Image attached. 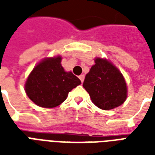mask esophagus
Returning a JSON list of instances; mask_svg holds the SVG:
<instances>
[{"label":"esophagus","mask_w":155,"mask_h":155,"mask_svg":"<svg viewBox=\"0 0 155 155\" xmlns=\"http://www.w3.org/2000/svg\"><path fill=\"white\" fill-rule=\"evenodd\" d=\"M79 78H80V80H81V83H83V81H84V74H81V75L79 76Z\"/></svg>","instance_id":"34e87169"}]
</instances>
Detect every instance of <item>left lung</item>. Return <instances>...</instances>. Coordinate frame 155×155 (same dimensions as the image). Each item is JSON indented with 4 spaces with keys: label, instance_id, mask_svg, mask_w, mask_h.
<instances>
[{
    "label": "left lung",
    "instance_id": "left-lung-1",
    "mask_svg": "<svg viewBox=\"0 0 155 155\" xmlns=\"http://www.w3.org/2000/svg\"><path fill=\"white\" fill-rule=\"evenodd\" d=\"M83 87L97 107L109 110L123 104L127 97L125 81L120 71L106 60L98 58L85 75Z\"/></svg>",
    "mask_w": 155,
    "mask_h": 155
}]
</instances>
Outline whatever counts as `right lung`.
Segmentation results:
<instances>
[{
	"mask_svg": "<svg viewBox=\"0 0 155 155\" xmlns=\"http://www.w3.org/2000/svg\"><path fill=\"white\" fill-rule=\"evenodd\" d=\"M61 57L45 59L35 66L25 83V92L35 104L53 108L64 102L69 92L81 84L71 72H65Z\"/></svg>",
	"mask_w": 155,
	"mask_h": 155,
	"instance_id": "right-lung-1",
	"label": "right lung"
}]
</instances>
